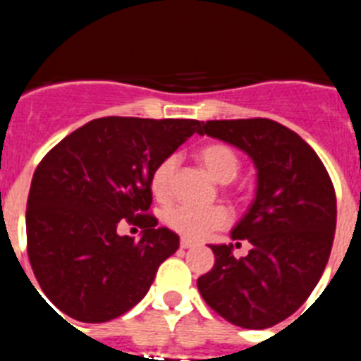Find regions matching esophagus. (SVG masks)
I'll return each mask as SVG.
<instances>
[{
  "instance_id": "1",
  "label": "esophagus",
  "mask_w": 361,
  "mask_h": 361,
  "mask_svg": "<svg viewBox=\"0 0 361 361\" xmlns=\"http://www.w3.org/2000/svg\"><path fill=\"white\" fill-rule=\"evenodd\" d=\"M194 245H196V243H194L192 239H187V237H181V241H180L181 248H192Z\"/></svg>"
}]
</instances>
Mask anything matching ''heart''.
Masks as SVG:
<instances>
[{
  "mask_svg": "<svg viewBox=\"0 0 361 361\" xmlns=\"http://www.w3.org/2000/svg\"><path fill=\"white\" fill-rule=\"evenodd\" d=\"M196 158L217 183H230L241 171V158L235 149L225 142H209L201 145L196 151ZM176 165V157H167L152 169L151 190L154 197L164 201L171 196V183ZM165 223L169 228L187 239H203L214 230L228 225L230 214L221 207L196 209L188 204H180L165 212Z\"/></svg>",
  "mask_w": 361,
  "mask_h": 361,
  "instance_id": "1",
  "label": "heart"
}]
</instances>
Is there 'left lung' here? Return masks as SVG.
<instances>
[{
    "mask_svg": "<svg viewBox=\"0 0 361 361\" xmlns=\"http://www.w3.org/2000/svg\"><path fill=\"white\" fill-rule=\"evenodd\" d=\"M197 133L243 149L257 167L255 200L232 230L252 250L235 259L233 245H210L216 262L197 290L233 326L266 329L293 314L326 269L336 228L333 181L317 152L275 120H209Z\"/></svg>",
    "mask_w": 361,
    "mask_h": 361,
    "instance_id": "obj_1",
    "label": "left lung"
}]
</instances>
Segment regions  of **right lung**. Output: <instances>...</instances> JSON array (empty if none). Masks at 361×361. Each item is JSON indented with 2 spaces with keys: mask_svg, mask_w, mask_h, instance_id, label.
<instances>
[{
  "mask_svg": "<svg viewBox=\"0 0 361 361\" xmlns=\"http://www.w3.org/2000/svg\"><path fill=\"white\" fill-rule=\"evenodd\" d=\"M200 120L104 116L68 135L39 161L27 201V252L57 310L100 324L136 306L180 237L149 212L151 174ZM129 222L140 242L118 236Z\"/></svg>",
  "mask_w": 361,
  "mask_h": 361,
  "instance_id": "obj_1",
  "label": "right lung"
}]
</instances>
